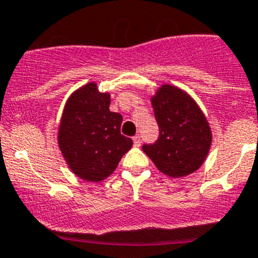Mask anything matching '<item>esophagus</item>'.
<instances>
[{
  "label": "esophagus",
  "instance_id": "obj_1",
  "mask_svg": "<svg viewBox=\"0 0 258 258\" xmlns=\"http://www.w3.org/2000/svg\"><path fill=\"white\" fill-rule=\"evenodd\" d=\"M134 144L135 146L141 145V136H140V135H136V136L134 137Z\"/></svg>",
  "mask_w": 258,
  "mask_h": 258
}]
</instances>
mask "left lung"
<instances>
[{
    "label": "left lung",
    "instance_id": "8db88e82",
    "mask_svg": "<svg viewBox=\"0 0 258 258\" xmlns=\"http://www.w3.org/2000/svg\"><path fill=\"white\" fill-rule=\"evenodd\" d=\"M160 128L158 140L142 150L165 175L177 178L195 172L209 155L212 132L201 108L181 88L162 85L151 97Z\"/></svg>",
    "mask_w": 258,
    "mask_h": 258
}]
</instances>
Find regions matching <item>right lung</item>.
<instances>
[{"instance_id":"right-lung-1","label":"right lung","mask_w":258,"mask_h":258,"mask_svg":"<svg viewBox=\"0 0 258 258\" xmlns=\"http://www.w3.org/2000/svg\"><path fill=\"white\" fill-rule=\"evenodd\" d=\"M111 96L95 82L75 91L67 100L58 127V147L72 172L100 182L116 170L134 142L121 135L122 116L110 111Z\"/></svg>"}]
</instances>
